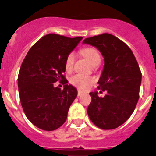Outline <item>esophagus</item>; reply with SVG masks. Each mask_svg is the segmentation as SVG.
I'll use <instances>...</instances> for the list:
<instances>
[{
    "label": "esophagus",
    "mask_w": 156,
    "mask_h": 156,
    "mask_svg": "<svg viewBox=\"0 0 156 156\" xmlns=\"http://www.w3.org/2000/svg\"><path fill=\"white\" fill-rule=\"evenodd\" d=\"M83 94V92L81 91L80 90H78V93H77V96H82Z\"/></svg>",
    "instance_id": "34e87169"
}]
</instances>
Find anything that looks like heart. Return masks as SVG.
I'll use <instances>...</instances> for the list:
<instances>
[{"mask_svg": "<svg viewBox=\"0 0 156 156\" xmlns=\"http://www.w3.org/2000/svg\"><path fill=\"white\" fill-rule=\"evenodd\" d=\"M81 53L93 65L96 64L98 62H100V60H101V57H100V55H99L98 50L93 47H85V48L82 49ZM74 62H75V54L73 52H71L67 55L66 62H65V67H66V70L69 71L72 69ZM69 81H70L71 84L75 86L77 88L85 90L89 86L94 83V79L91 77L87 76L82 75V74H76L71 77Z\"/></svg>", "mask_w": 156, "mask_h": 156, "instance_id": "obj_1", "label": "heart"}]
</instances>
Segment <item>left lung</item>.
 <instances>
[{"mask_svg": "<svg viewBox=\"0 0 156 156\" xmlns=\"http://www.w3.org/2000/svg\"><path fill=\"white\" fill-rule=\"evenodd\" d=\"M83 44L96 47L104 57V67L98 82L104 97L90 93L87 109L90 120L102 129H113L130 117L139 98L142 73L131 49L109 34L86 38Z\"/></svg>", "mask_w": 156, "mask_h": 156, "instance_id": "left-lung-1", "label": "left lung"}]
</instances>
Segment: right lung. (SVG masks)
<instances>
[{
    "instance_id": "obj_1",
    "label": "right lung",
    "mask_w": 156,
    "mask_h": 156,
    "mask_svg": "<svg viewBox=\"0 0 156 156\" xmlns=\"http://www.w3.org/2000/svg\"><path fill=\"white\" fill-rule=\"evenodd\" d=\"M82 39L49 34L32 46L22 63L18 74L20 103L27 118L39 129L53 131L66 120L77 90L68 85L63 75L65 62ZM57 81L65 84L63 90L54 87Z\"/></svg>"
}]
</instances>
